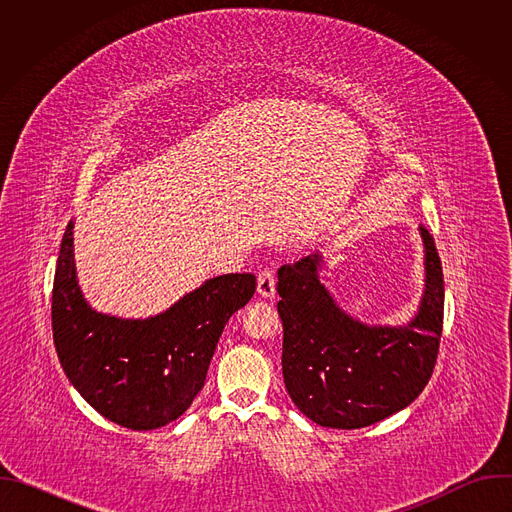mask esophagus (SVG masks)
<instances>
[{
	"label": "esophagus",
	"mask_w": 512,
	"mask_h": 512,
	"mask_svg": "<svg viewBox=\"0 0 512 512\" xmlns=\"http://www.w3.org/2000/svg\"><path fill=\"white\" fill-rule=\"evenodd\" d=\"M257 291L263 298H273L275 296V277L269 269H263L257 277Z\"/></svg>",
	"instance_id": "esophagus-1"
}]
</instances>
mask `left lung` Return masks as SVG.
I'll return each instance as SVG.
<instances>
[{"instance_id":"left-lung-1","label":"left lung","mask_w":512,"mask_h":512,"mask_svg":"<svg viewBox=\"0 0 512 512\" xmlns=\"http://www.w3.org/2000/svg\"><path fill=\"white\" fill-rule=\"evenodd\" d=\"M419 231L425 289L405 326H367L344 314L320 281V253L279 267L283 383L318 425H373L413 403L431 379L444 326V273L433 237Z\"/></svg>"}]
</instances>
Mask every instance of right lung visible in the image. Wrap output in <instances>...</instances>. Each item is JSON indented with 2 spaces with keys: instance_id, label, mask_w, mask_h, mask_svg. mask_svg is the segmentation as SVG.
<instances>
[{
  "instance_id": "right-lung-1",
  "label": "right lung",
  "mask_w": 512,
  "mask_h": 512,
  "mask_svg": "<svg viewBox=\"0 0 512 512\" xmlns=\"http://www.w3.org/2000/svg\"><path fill=\"white\" fill-rule=\"evenodd\" d=\"M68 223L52 287V336L60 367L105 419L158 429L178 419L204 387L229 318L255 294L253 273L204 281L166 312L125 320L93 310L77 281Z\"/></svg>"
}]
</instances>
